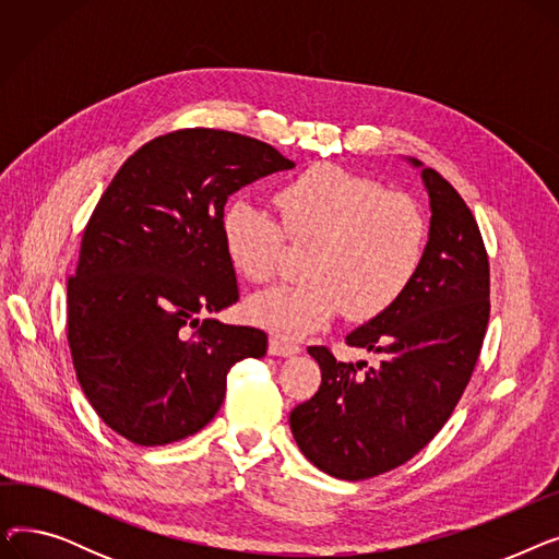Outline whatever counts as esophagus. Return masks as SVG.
<instances>
[{
  "mask_svg": "<svg viewBox=\"0 0 559 559\" xmlns=\"http://www.w3.org/2000/svg\"><path fill=\"white\" fill-rule=\"evenodd\" d=\"M299 344L295 342H287V340H281V337H272L270 340V354L272 356H283V358H292L299 354Z\"/></svg>",
  "mask_w": 559,
  "mask_h": 559,
  "instance_id": "34e87169",
  "label": "esophagus"
}]
</instances>
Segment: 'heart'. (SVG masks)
I'll list each match as a JSON object with an SVG mask.
<instances>
[{"label":"heart","instance_id":"obj_1","mask_svg":"<svg viewBox=\"0 0 559 559\" xmlns=\"http://www.w3.org/2000/svg\"><path fill=\"white\" fill-rule=\"evenodd\" d=\"M281 222L249 199L230 201L219 219L233 270L253 283L270 281L285 253V231L314 242L308 281L281 283L247 301L253 324L297 340L324 329L342 310L367 321L388 312L413 285L428 242L415 199L385 192L378 181L340 165H314L276 192Z\"/></svg>","mask_w":559,"mask_h":559}]
</instances>
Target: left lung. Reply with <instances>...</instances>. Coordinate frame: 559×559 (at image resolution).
Returning <instances> with one entry per match:
<instances>
[{
    "instance_id": "1",
    "label": "left lung",
    "mask_w": 559,
    "mask_h": 559,
    "mask_svg": "<svg viewBox=\"0 0 559 559\" xmlns=\"http://www.w3.org/2000/svg\"><path fill=\"white\" fill-rule=\"evenodd\" d=\"M407 163L421 169L430 199L424 262L388 312L346 335L380 365L362 372L367 362H337L326 346H310L321 385L289 413L301 453L342 480L392 472L442 430L489 321V260L472 211L444 176L417 158Z\"/></svg>"
}]
</instances>
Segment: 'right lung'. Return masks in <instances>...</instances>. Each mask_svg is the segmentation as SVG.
<instances>
[{"label": "right lung", "mask_w": 559, "mask_h": 559, "mask_svg": "<svg viewBox=\"0 0 559 559\" xmlns=\"http://www.w3.org/2000/svg\"><path fill=\"white\" fill-rule=\"evenodd\" d=\"M272 144L183 129L146 142L102 194L68 281V342L85 399L138 447L199 432L226 373L267 335L201 319L238 301L219 219L233 192L292 169Z\"/></svg>", "instance_id": "add662e5"}]
</instances>
